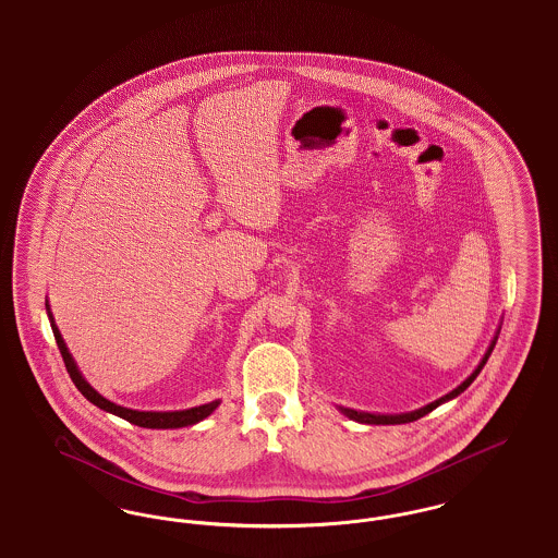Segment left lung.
Here are the masks:
<instances>
[{
    "instance_id": "left-lung-1",
    "label": "left lung",
    "mask_w": 558,
    "mask_h": 558,
    "mask_svg": "<svg viewBox=\"0 0 558 558\" xmlns=\"http://www.w3.org/2000/svg\"><path fill=\"white\" fill-rule=\"evenodd\" d=\"M500 328H502V322H500V326H498V330H496V335H494L492 343L487 347L485 355L481 357L477 368L471 372V376H466V378H464L456 389H451L450 393H446L444 398L435 399V401L426 403V405L418 408V410H412V412H399V414L364 412V410H351V408H345V405H337V410H339L343 416H347L349 421H355V423H360V425H405V423H414V421H418V418L426 416L428 412H433L435 408H439L441 403H446V401H451V399L458 398L460 393H464V391L471 387V383L477 378L478 372L483 371V366L487 364V360H489V355H492V351H494V347H496V341H498Z\"/></svg>"
}]
</instances>
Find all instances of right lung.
Listing matches in <instances>:
<instances>
[{"mask_svg":"<svg viewBox=\"0 0 558 558\" xmlns=\"http://www.w3.org/2000/svg\"><path fill=\"white\" fill-rule=\"evenodd\" d=\"M46 312H48V319H50V326H52L53 339L58 343V349L62 353V360H64V366L71 374L75 387L80 389L81 396L92 401L94 405H98L100 410H105L108 414H114L132 425L144 426V428H182V426H192L201 421H205L207 416H211L213 412L219 408L221 399H215L209 403H203V405H194V408H187V410H167V412H157V410H132V408H125V405H119L114 401L100 396L87 380L85 376L81 374L80 366L75 362V357L71 355L69 347L64 343L58 326H56V319H53L52 310H50V303L46 299Z\"/></svg>","mask_w":558,"mask_h":558,"instance_id":"right-lung-1","label":"right lung"}]
</instances>
